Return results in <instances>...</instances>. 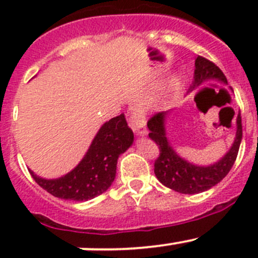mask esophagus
I'll list each match as a JSON object with an SVG mask.
<instances>
[{
    "label": "esophagus",
    "instance_id": "obj_1",
    "mask_svg": "<svg viewBox=\"0 0 258 258\" xmlns=\"http://www.w3.org/2000/svg\"><path fill=\"white\" fill-rule=\"evenodd\" d=\"M130 126L135 131V134L139 136H144L146 135V118H145V112L144 109L140 108L139 106H135L131 108L130 112Z\"/></svg>",
    "mask_w": 258,
    "mask_h": 258
}]
</instances>
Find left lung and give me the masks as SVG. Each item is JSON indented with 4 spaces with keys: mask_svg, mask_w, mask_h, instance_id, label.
<instances>
[{
    "mask_svg": "<svg viewBox=\"0 0 258 258\" xmlns=\"http://www.w3.org/2000/svg\"><path fill=\"white\" fill-rule=\"evenodd\" d=\"M209 81H217L227 84L223 72L211 60L203 56L196 59V71L191 89L202 86ZM167 112L154 114L147 122L150 130L149 137L159 146L160 155L155 160V175L161 184L182 194H198L206 191L218 184L229 172L238 155L239 145L242 141V119L241 114L237 116V132L233 145L229 151L216 164L208 166H199L186 161L175 152L166 137L165 117Z\"/></svg>",
    "mask_w": 258,
    "mask_h": 258,
    "instance_id": "1",
    "label": "left lung"
}]
</instances>
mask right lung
<instances>
[{"instance_id":"add662e5","label":"right lung","mask_w":258,"mask_h":258,"mask_svg":"<svg viewBox=\"0 0 258 258\" xmlns=\"http://www.w3.org/2000/svg\"><path fill=\"white\" fill-rule=\"evenodd\" d=\"M134 142L124 114L114 117L97 132L82 161L57 179H42L29 170L35 181L60 199L86 202L106 191L116 177L117 160Z\"/></svg>"}]
</instances>
